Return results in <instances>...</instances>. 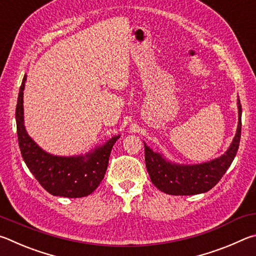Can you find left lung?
Masks as SVG:
<instances>
[{
  "instance_id": "left-lung-1",
  "label": "left lung",
  "mask_w": 256,
  "mask_h": 256,
  "mask_svg": "<svg viewBox=\"0 0 256 256\" xmlns=\"http://www.w3.org/2000/svg\"><path fill=\"white\" fill-rule=\"evenodd\" d=\"M238 126L230 148L219 158L196 165H176L165 160L145 145V163L153 184L168 194L191 196L207 192L217 184L234 160L242 132V106L240 98Z\"/></svg>"
}]
</instances>
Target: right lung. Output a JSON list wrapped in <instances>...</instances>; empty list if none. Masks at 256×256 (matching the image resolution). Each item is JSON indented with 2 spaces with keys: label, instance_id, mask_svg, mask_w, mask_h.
<instances>
[{
  "label": "right lung",
  "instance_id": "obj_1",
  "mask_svg": "<svg viewBox=\"0 0 256 256\" xmlns=\"http://www.w3.org/2000/svg\"><path fill=\"white\" fill-rule=\"evenodd\" d=\"M26 80L24 75L16 109L18 140L24 163L40 186L52 196L82 198L91 194L104 178L111 150L120 136L112 137L85 156L60 158L46 153L28 136L24 124Z\"/></svg>",
  "mask_w": 256,
  "mask_h": 256
}]
</instances>
